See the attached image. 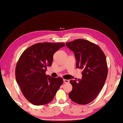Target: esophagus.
<instances>
[{
	"label": "esophagus",
	"mask_w": 123,
	"mask_h": 123,
	"mask_svg": "<svg viewBox=\"0 0 123 123\" xmlns=\"http://www.w3.org/2000/svg\"><path fill=\"white\" fill-rule=\"evenodd\" d=\"M63 82H64V83H68V82H69V80H66V79H63Z\"/></svg>",
	"instance_id": "34e87169"
}]
</instances>
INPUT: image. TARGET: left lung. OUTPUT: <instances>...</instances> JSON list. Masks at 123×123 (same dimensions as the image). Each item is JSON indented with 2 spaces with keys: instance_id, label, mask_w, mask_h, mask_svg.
<instances>
[{
  "instance_id": "left-lung-1",
  "label": "left lung",
  "mask_w": 123,
  "mask_h": 123,
  "mask_svg": "<svg viewBox=\"0 0 123 123\" xmlns=\"http://www.w3.org/2000/svg\"><path fill=\"white\" fill-rule=\"evenodd\" d=\"M74 52L76 67L82 69V78L71 80L73 86L69 98L80 105H86L95 99L103 88L107 76L106 59L98 45L84 39L66 43Z\"/></svg>"
}]
</instances>
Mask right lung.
I'll list each match as a JSON object with an SVG mask.
<instances>
[{"label": "right lung", "mask_w": 123, "mask_h": 123, "mask_svg": "<svg viewBox=\"0 0 123 123\" xmlns=\"http://www.w3.org/2000/svg\"><path fill=\"white\" fill-rule=\"evenodd\" d=\"M65 46L62 43H39L29 47L20 56L16 67V79L24 97L35 105L53 100L63 84L61 77L45 74L50 67L54 53Z\"/></svg>", "instance_id": "obj_1"}]
</instances>
